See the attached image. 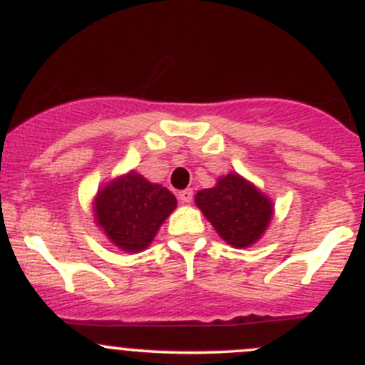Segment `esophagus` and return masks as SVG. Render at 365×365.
Here are the masks:
<instances>
[{
	"label": "esophagus",
	"mask_w": 365,
	"mask_h": 365,
	"mask_svg": "<svg viewBox=\"0 0 365 365\" xmlns=\"http://www.w3.org/2000/svg\"><path fill=\"white\" fill-rule=\"evenodd\" d=\"M178 197L182 203H190L194 197V190L192 189H185V190H180L178 192Z\"/></svg>",
	"instance_id": "obj_1"
}]
</instances>
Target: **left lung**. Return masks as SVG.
<instances>
[{
    "label": "left lung",
    "mask_w": 365,
    "mask_h": 365,
    "mask_svg": "<svg viewBox=\"0 0 365 365\" xmlns=\"http://www.w3.org/2000/svg\"><path fill=\"white\" fill-rule=\"evenodd\" d=\"M196 205L217 233L233 247H249L267 230L272 203L238 175H227L213 189L196 194Z\"/></svg>",
    "instance_id": "obj_1"
}]
</instances>
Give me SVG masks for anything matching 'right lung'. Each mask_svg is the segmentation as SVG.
Returning a JSON list of instances; mask_svg holds the SVG:
<instances>
[{
	"instance_id": "right-lung-1",
	"label": "right lung",
	"mask_w": 365,
	"mask_h": 365,
	"mask_svg": "<svg viewBox=\"0 0 365 365\" xmlns=\"http://www.w3.org/2000/svg\"><path fill=\"white\" fill-rule=\"evenodd\" d=\"M175 208L176 197L165 187L130 173L98 192L95 215L114 245L138 252L148 247Z\"/></svg>"
}]
</instances>
